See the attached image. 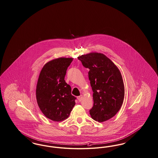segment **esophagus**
<instances>
[{"instance_id": "esophagus-1", "label": "esophagus", "mask_w": 158, "mask_h": 158, "mask_svg": "<svg viewBox=\"0 0 158 158\" xmlns=\"http://www.w3.org/2000/svg\"><path fill=\"white\" fill-rule=\"evenodd\" d=\"M82 98H83V96L82 95H81L79 96H77V99H78L79 102L81 101L82 100Z\"/></svg>"}]
</instances>
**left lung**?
I'll return each instance as SVG.
<instances>
[{
    "label": "left lung",
    "instance_id": "obj_1",
    "mask_svg": "<svg viewBox=\"0 0 158 158\" xmlns=\"http://www.w3.org/2000/svg\"><path fill=\"white\" fill-rule=\"evenodd\" d=\"M88 68L93 90L94 106L89 110L94 120L102 122L114 117L122 105L125 88L120 70L105 55L92 52L77 57Z\"/></svg>",
    "mask_w": 158,
    "mask_h": 158
}]
</instances>
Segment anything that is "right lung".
I'll use <instances>...</instances> for the list:
<instances>
[{
    "label": "right lung",
    "mask_w": 158,
    "mask_h": 158,
    "mask_svg": "<svg viewBox=\"0 0 158 158\" xmlns=\"http://www.w3.org/2000/svg\"><path fill=\"white\" fill-rule=\"evenodd\" d=\"M73 58L59 57L46 63L38 78L36 95L38 106L48 119L60 122L67 119L75 105L76 97L64 81Z\"/></svg>",
    "instance_id": "1"
}]
</instances>
